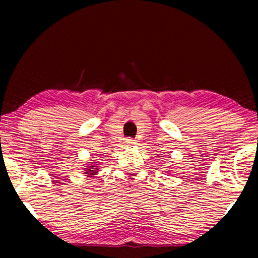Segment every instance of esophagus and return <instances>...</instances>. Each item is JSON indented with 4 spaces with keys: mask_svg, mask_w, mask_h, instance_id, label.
I'll return each instance as SVG.
<instances>
[{
    "mask_svg": "<svg viewBox=\"0 0 258 258\" xmlns=\"http://www.w3.org/2000/svg\"><path fill=\"white\" fill-rule=\"evenodd\" d=\"M133 145H135L134 140H132V139L126 140V146H133Z\"/></svg>",
    "mask_w": 258,
    "mask_h": 258,
    "instance_id": "1",
    "label": "esophagus"
}]
</instances>
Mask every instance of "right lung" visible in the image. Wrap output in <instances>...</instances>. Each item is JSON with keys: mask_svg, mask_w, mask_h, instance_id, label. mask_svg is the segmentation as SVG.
<instances>
[{"mask_svg": "<svg viewBox=\"0 0 258 258\" xmlns=\"http://www.w3.org/2000/svg\"><path fill=\"white\" fill-rule=\"evenodd\" d=\"M91 164H89V165H86L85 167H84V174H86V176L87 177H93V176H95L98 174V171H99V164H98V161H90Z\"/></svg>", "mask_w": 258, "mask_h": 258, "instance_id": "obj_1", "label": "right lung"}]
</instances>
